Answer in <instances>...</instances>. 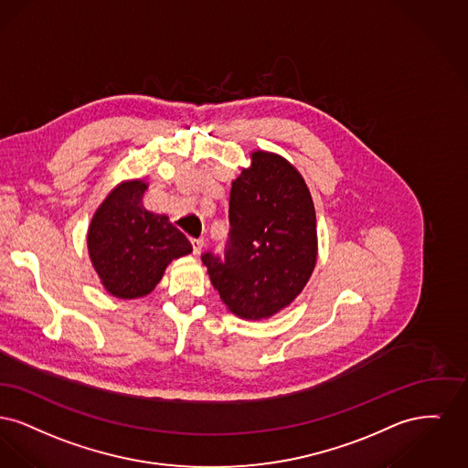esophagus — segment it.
<instances>
[{
    "mask_svg": "<svg viewBox=\"0 0 468 468\" xmlns=\"http://www.w3.org/2000/svg\"><path fill=\"white\" fill-rule=\"evenodd\" d=\"M192 246H194V253L198 255L200 253V250H202V246H204V239H192Z\"/></svg>",
    "mask_w": 468,
    "mask_h": 468,
    "instance_id": "obj_1",
    "label": "esophagus"
}]
</instances>
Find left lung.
Listing matches in <instances>:
<instances>
[{
	"label": "left lung",
	"instance_id": "obj_1",
	"mask_svg": "<svg viewBox=\"0 0 468 468\" xmlns=\"http://www.w3.org/2000/svg\"><path fill=\"white\" fill-rule=\"evenodd\" d=\"M225 253L202 262L230 312L268 319L303 291L317 262L315 207L304 179L278 154L255 151L232 183Z\"/></svg>",
	"mask_w": 468,
	"mask_h": 468
}]
</instances>
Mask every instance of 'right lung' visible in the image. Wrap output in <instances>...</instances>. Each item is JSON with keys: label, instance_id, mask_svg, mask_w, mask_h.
<instances>
[{"label": "right lung", "instance_id": "obj_1", "mask_svg": "<svg viewBox=\"0 0 468 468\" xmlns=\"http://www.w3.org/2000/svg\"><path fill=\"white\" fill-rule=\"evenodd\" d=\"M146 188L143 181L120 185L101 202L88 230L93 268L103 287L120 299L149 294L167 264L192 251L186 236L167 215L144 207Z\"/></svg>", "mask_w": 468, "mask_h": 468}]
</instances>
